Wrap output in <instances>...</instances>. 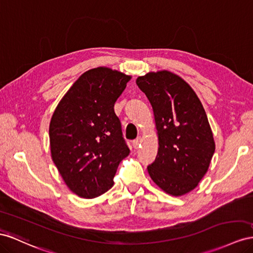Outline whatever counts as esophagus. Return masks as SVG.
<instances>
[{
  "label": "esophagus",
  "mask_w": 253,
  "mask_h": 253,
  "mask_svg": "<svg viewBox=\"0 0 253 253\" xmlns=\"http://www.w3.org/2000/svg\"><path fill=\"white\" fill-rule=\"evenodd\" d=\"M140 142H141V138H140V137H137V138L134 139V140L132 141V145H133V147H134L135 149H137V148L140 146Z\"/></svg>",
  "instance_id": "obj_1"
}]
</instances>
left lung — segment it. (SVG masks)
Wrapping results in <instances>:
<instances>
[{
    "mask_svg": "<svg viewBox=\"0 0 253 253\" xmlns=\"http://www.w3.org/2000/svg\"><path fill=\"white\" fill-rule=\"evenodd\" d=\"M136 84L152 105L159 135L148 172L164 192L185 195L202 180L215 152L206 111L193 88L172 72H149Z\"/></svg>",
    "mask_w": 253,
    "mask_h": 253,
    "instance_id": "1",
    "label": "left lung"
}]
</instances>
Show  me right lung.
<instances>
[{"instance_id":"add662e5","label":"right lung","mask_w":253,"mask_h":253,"mask_svg":"<svg viewBox=\"0 0 253 253\" xmlns=\"http://www.w3.org/2000/svg\"><path fill=\"white\" fill-rule=\"evenodd\" d=\"M131 77L99 67L76 81L50 122L52 160L66 185L82 198L104 194L129 149L122 137L115 102Z\"/></svg>"}]
</instances>
